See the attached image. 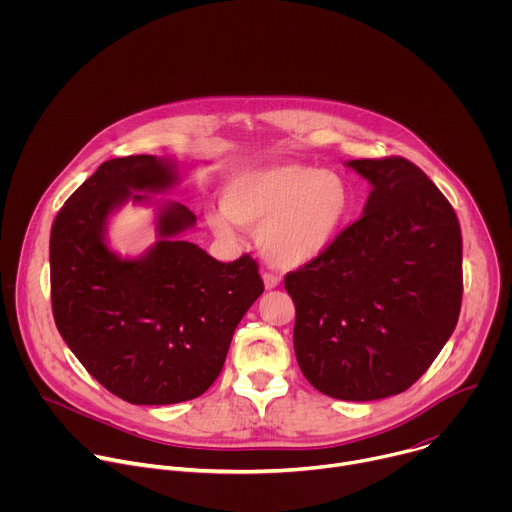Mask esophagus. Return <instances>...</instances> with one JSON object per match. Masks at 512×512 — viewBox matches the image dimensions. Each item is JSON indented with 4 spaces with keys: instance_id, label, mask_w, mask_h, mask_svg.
Masks as SVG:
<instances>
[{
    "instance_id": "1",
    "label": "esophagus",
    "mask_w": 512,
    "mask_h": 512,
    "mask_svg": "<svg viewBox=\"0 0 512 512\" xmlns=\"http://www.w3.org/2000/svg\"><path fill=\"white\" fill-rule=\"evenodd\" d=\"M263 283H265V289H275L279 287V277L273 273H263Z\"/></svg>"
}]
</instances>
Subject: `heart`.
<instances>
[{"mask_svg":"<svg viewBox=\"0 0 512 512\" xmlns=\"http://www.w3.org/2000/svg\"><path fill=\"white\" fill-rule=\"evenodd\" d=\"M223 210L208 212L214 235L235 239V225L255 231L261 255L283 269L322 257L340 237L354 206L348 180L308 164L237 172L223 188Z\"/></svg>","mask_w":512,"mask_h":512,"instance_id":"obj_1","label":"heart"}]
</instances>
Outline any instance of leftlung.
<instances>
[{"instance_id": "left-lung-1", "label": "left lung", "mask_w": 512, "mask_h": 512, "mask_svg": "<svg viewBox=\"0 0 512 512\" xmlns=\"http://www.w3.org/2000/svg\"><path fill=\"white\" fill-rule=\"evenodd\" d=\"M371 184L362 216L316 261L285 275L304 377L342 401L409 389L450 340L462 304L452 204L409 160H350Z\"/></svg>"}]
</instances>
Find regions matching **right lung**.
Wrapping results in <instances>:
<instances>
[{"instance_id":"1","label":"right lung","mask_w":512,"mask_h":512,"mask_svg":"<svg viewBox=\"0 0 512 512\" xmlns=\"http://www.w3.org/2000/svg\"><path fill=\"white\" fill-rule=\"evenodd\" d=\"M178 184L172 158H113L64 202L50 233L56 328L83 367L133 405L202 395L223 371L241 318L263 294L249 255L216 261L184 239L196 227L188 206L150 196ZM127 201L157 212V241L137 258H121L106 237Z\"/></svg>"}]
</instances>
